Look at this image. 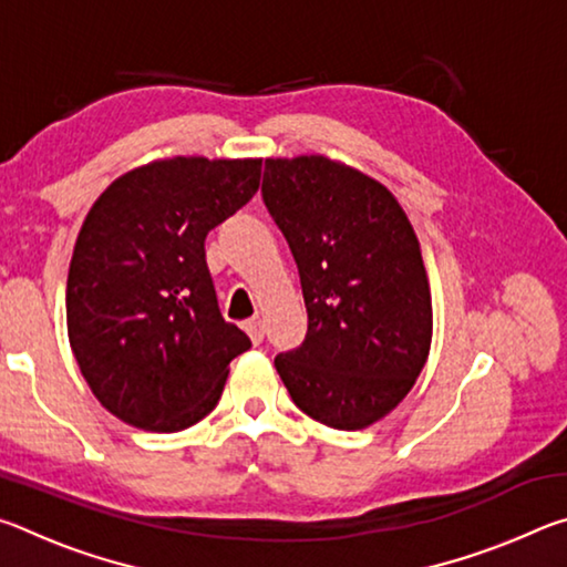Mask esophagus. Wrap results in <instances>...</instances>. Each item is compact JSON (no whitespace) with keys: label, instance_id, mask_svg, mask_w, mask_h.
<instances>
[{"label":"esophagus","instance_id":"obj_1","mask_svg":"<svg viewBox=\"0 0 567 567\" xmlns=\"http://www.w3.org/2000/svg\"><path fill=\"white\" fill-rule=\"evenodd\" d=\"M245 330L249 334V340H252L255 344H260L265 340V324L260 320H247Z\"/></svg>","mask_w":567,"mask_h":567}]
</instances>
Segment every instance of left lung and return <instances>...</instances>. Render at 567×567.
Listing matches in <instances>:
<instances>
[{"mask_svg": "<svg viewBox=\"0 0 567 567\" xmlns=\"http://www.w3.org/2000/svg\"><path fill=\"white\" fill-rule=\"evenodd\" d=\"M262 203L300 272L307 334L275 368L297 408L334 430L368 427L427 360L433 305L398 199L328 157L265 159Z\"/></svg>", "mask_w": 567, "mask_h": 567, "instance_id": "1", "label": "left lung"}]
</instances>
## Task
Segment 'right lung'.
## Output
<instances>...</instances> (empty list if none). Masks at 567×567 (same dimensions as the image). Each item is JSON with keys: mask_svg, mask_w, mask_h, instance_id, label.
I'll return each mask as SVG.
<instances>
[{"mask_svg": "<svg viewBox=\"0 0 567 567\" xmlns=\"http://www.w3.org/2000/svg\"><path fill=\"white\" fill-rule=\"evenodd\" d=\"M260 175L262 159H162L92 205L66 277V330L112 415L179 433L215 410L229 362L252 342L219 312L205 237L252 199Z\"/></svg>", "mask_w": 567, "mask_h": 567, "instance_id": "add662e5", "label": "right lung"}]
</instances>
